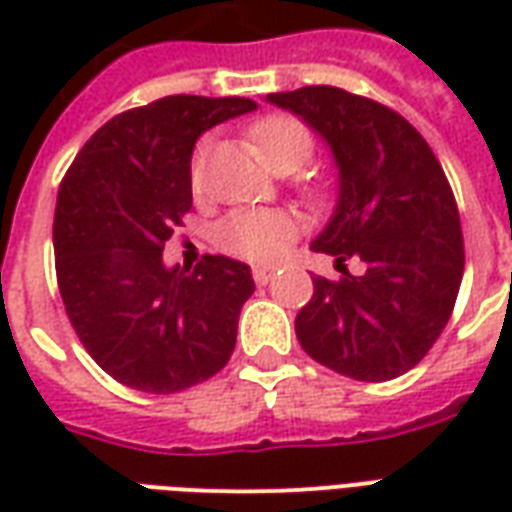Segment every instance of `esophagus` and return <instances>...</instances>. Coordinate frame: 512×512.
<instances>
[{
    "mask_svg": "<svg viewBox=\"0 0 512 512\" xmlns=\"http://www.w3.org/2000/svg\"><path fill=\"white\" fill-rule=\"evenodd\" d=\"M252 277H255L257 285H268L274 279V266H255L252 268Z\"/></svg>",
    "mask_w": 512,
    "mask_h": 512,
    "instance_id": "34e87169",
    "label": "esophagus"
}]
</instances>
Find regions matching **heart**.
<instances>
[{
  "label": "heart",
  "mask_w": 512,
  "mask_h": 512,
  "mask_svg": "<svg viewBox=\"0 0 512 512\" xmlns=\"http://www.w3.org/2000/svg\"><path fill=\"white\" fill-rule=\"evenodd\" d=\"M249 139L257 147L268 167L274 169H299L312 153V136L299 120L285 115H271L257 120L249 128ZM208 150V142H200L194 153V183H200L202 156ZM296 224L288 213L274 208H255V211H235L216 227V244L224 252L244 260L268 263L277 260L293 241Z\"/></svg>",
  "instance_id": "b5f03b06"
}]
</instances>
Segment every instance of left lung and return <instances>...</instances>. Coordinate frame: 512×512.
I'll return each instance as SVG.
<instances>
[{
    "label": "left lung",
    "mask_w": 512,
    "mask_h": 512,
    "mask_svg": "<svg viewBox=\"0 0 512 512\" xmlns=\"http://www.w3.org/2000/svg\"><path fill=\"white\" fill-rule=\"evenodd\" d=\"M329 145L337 205L312 241L334 257L340 279L315 277L296 315L301 348L340 376H403L439 340L463 277L458 205L444 169L408 120L340 87L266 95ZM359 256L366 271L347 274Z\"/></svg>",
    "instance_id": "obj_1"
}]
</instances>
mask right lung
Returning <instances> with one entry per match:
<instances>
[{
  "instance_id": "add662e5",
  "label": "right lung",
  "mask_w": 512,
  "mask_h": 512,
  "mask_svg": "<svg viewBox=\"0 0 512 512\" xmlns=\"http://www.w3.org/2000/svg\"><path fill=\"white\" fill-rule=\"evenodd\" d=\"M257 104L167 95L112 117L62 178L54 257L65 312L82 345L120 384L172 395L216 376L255 293L241 260L164 263V244L191 208V153L208 128Z\"/></svg>"
}]
</instances>
